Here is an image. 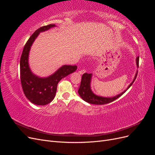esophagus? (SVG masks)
<instances>
[{
	"label": "esophagus",
	"mask_w": 155,
	"mask_h": 155,
	"mask_svg": "<svg viewBox=\"0 0 155 155\" xmlns=\"http://www.w3.org/2000/svg\"><path fill=\"white\" fill-rule=\"evenodd\" d=\"M86 72V70H85V69H83V70H79V73L80 74H84Z\"/></svg>",
	"instance_id": "1"
}]
</instances>
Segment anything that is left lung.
<instances>
[{
    "label": "left lung",
    "mask_w": 155,
    "mask_h": 155,
    "mask_svg": "<svg viewBox=\"0 0 155 155\" xmlns=\"http://www.w3.org/2000/svg\"><path fill=\"white\" fill-rule=\"evenodd\" d=\"M137 66H139V56L137 58ZM137 74H136L135 78L134 79L133 81L130 84V85L127 87L125 91H124L122 93L120 94L117 95L114 97H104L101 96H97L94 94L92 91L91 90V87H90V83H91V79L92 74H88V73H85L83 74L82 78H81V81L80 86H79L78 93L79 96L81 97L82 99L85 101L86 102L89 103V104H95V105H104L109 104L112 101H114L115 100L118 99L121 96H122L126 92V91L133 85V83L135 81L136 78L137 76Z\"/></svg>",
    "instance_id": "obj_1"
}]
</instances>
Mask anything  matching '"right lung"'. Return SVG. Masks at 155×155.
<instances>
[{"label":"right lung","mask_w":155,"mask_h":155,"mask_svg":"<svg viewBox=\"0 0 155 155\" xmlns=\"http://www.w3.org/2000/svg\"><path fill=\"white\" fill-rule=\"evenodd\" d=\"M54 26L55 25L50 24L37 29L27 41L20 59V76L22 91L29 101L37 105L50 104L54 99L58 84L61 79L75 72L77 69L76 65H64L54 74L46 78L37 77L30 71L28 59L32 43L40 32Z\"/></svg>","instance_id":"add662e5"}]
</instances>
